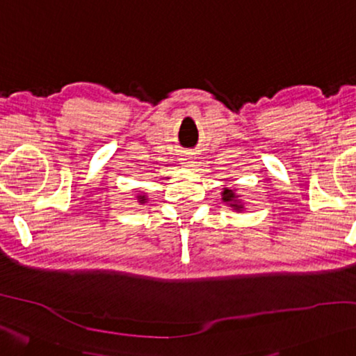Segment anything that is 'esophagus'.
Listing matches in <instances>:
<instances>
[{
    "label": "esophagus",
    "mask_w": 356,
    "mask_h": 356,
    "mask_svg": "<svg viewBox=\"0 0 356 356\" xmlns=\"http://www.w3.org/2000/svg\"><path fill=\"white\" fill-rule=\"evenodd\" d=\"M183 163L186 167H191L193 165V156H191V152H184V156H183Z\"/></svg>",
    "instance_id": "34e87169"
}]
</instances>
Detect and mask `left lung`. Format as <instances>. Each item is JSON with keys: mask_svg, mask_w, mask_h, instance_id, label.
<instances>
[{"mask_svg": "<svg viewBox=\"0 0 356 356\" xmlns=\"http://www.w3.org/2000/svg\"><path fill=\"white\" fill-rule=\"evenodd\" d=\"M221 194H222V202H226V205L232 207L234 210H242V209H243L242 202L238 200V195L235 194L232 189H227V188H224V191H222Z\"/></svg>", "mask_w": 356, "mask_h": 356, "instance_id": "left-lung-1", "label": "left lung"}]
</instances>
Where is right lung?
Here are the masks:
<instances>
[{"label": "right lung", "mask_w": 356, "mask_h": 356, "mask_svg": "<svg viewBox=\"0 0 356 356\" xmlns=\"http://www.w3.org/2000/svg\"><path fill=\"white\" fill-rule=\"evenodd\" d=\"M136 199H138L140 204H145V202H146V197L145 195H136Z\"/></svg>", "instance_id": "obj_1"}]
</instances>
